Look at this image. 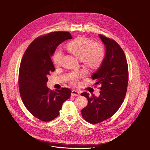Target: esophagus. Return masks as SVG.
Returning <instances> with one entry per match:
<instances>
[{"label":"esophagus","mask_w":150,"mask_h":150,"mask_svg":"<svg viewBox=\"0 0 150 150\" xmlns=\"http://www.w3.org/2000/svg\"><path fill=\"white\" fill-rule=\"evenodd\" d=\"M80 94V92L76 90H72V93H71V96L72 97H74V96H79Z\"/></svg>","instance_id":"obj_1"}]
</instances>
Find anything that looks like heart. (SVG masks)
I'll use <instances>...</instances> for the list:
<instances>
[{
    "instance_id": "obj_1",
    "label": "heart",
    "mask_w": 150,
    "mask_h": 150,
    "mask_svg": "<svg viewBox=\"0 0 150 150\" xmlns=\"http://www.w3.org/2000/svg\"><path fill=\"white\" fill-rule=\"evenodd\" d=\"M67 50L81 60L84 67L89 70L98 69L103 62L104 50L102 45L83 36L78 37L67 45ZM62 53L57 51L53 56V62L56 67L61 65ZM83 76L82 72H74L69 75V80L73 85L78 83V80Z\"/></svg>"
}]
</instances>
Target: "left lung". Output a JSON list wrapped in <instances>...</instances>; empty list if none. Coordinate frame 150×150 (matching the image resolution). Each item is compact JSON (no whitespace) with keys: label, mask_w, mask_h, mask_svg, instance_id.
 Here are the masks:
<instances>
[{"label":"left lung","mask_w":150,"mask_h":150,"mask_svg":"<svg viewBox=\"0 0 150 150\" xmlns=\"http://www.w3.org/2000/svg\"><path fill=\"white\" fill-rule=\"evenodd\" d=\"M105 48V56L100 68L92 75L96 84H101L100 96L86 92L88 104L81 110L85 120L92 124L98 123L112 117L119 109L126 96L128 83V67L125 54L117 42L99 34Z\"/></svg>","instance_id":"8db88e82"}]
</instances>
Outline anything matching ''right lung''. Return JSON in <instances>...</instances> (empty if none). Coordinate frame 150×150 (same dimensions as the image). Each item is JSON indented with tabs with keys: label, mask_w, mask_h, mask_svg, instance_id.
Wrapping results in <instances>:
<instances>
[{
	"label": "right lung",
	"mask_w": 150,
	"mask_h": 150,
	"mask_svg": "<svg viewBox=\"0 0 150 150\" xmlns=\"http://www.w3.org/2000/svg\"><path fill=\"white\" fill-rule=\"evenodd\" d=\"M72 39L68 32H53L37 38L26 50L19 71L20 96L27 110L44 122L59 115L64 101L71 97V90L62 88L50 90L47 87V76L55 68L51 57L62 42Z\"/></svg>",
	"instance_id": "add662e5"
}]
</instances>
